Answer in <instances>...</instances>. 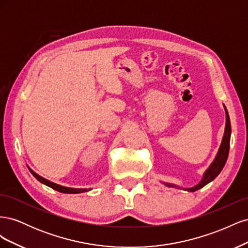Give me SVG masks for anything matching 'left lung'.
Listing matches in <instances>:
<instances>
[{"instance_id": "1", "label": "left lung", "mask_w": 248, "mask_h": 248, "mask_svg": "<svg viewBox=\"0 0 248 248\" xmlns=\"http://www.w3.org/2000/svg\"><path fill=\"white\" fill-rule=\"evenodd\" d=\"M224 110H226V128H224V133H223V138L221 140L220 147L218 149V152H217L214 160L212 161V163L210 164V167L206 170V171L202 175V178L201 181L193 187H190V188H183L187 191H197L199 189H201L202 187H204L205 185H207L208 183H210L211 181L219 175V172L221 171V170L223 169L224 164L227 162L228 156H229V150H230V140H231V122H230V117H229V112L224 107ZM164 185H167L168 187H176V188H181L175 184L171 183H163Z\"/></svg>"}]
</instances>
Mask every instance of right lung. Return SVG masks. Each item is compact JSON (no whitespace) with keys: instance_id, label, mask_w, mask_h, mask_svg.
<instances>
[{"instance_id":"add662e5","label":"right lung","mask_w":248,"mask_h":248,"mask_svg":"<svg viewBox=\"0 0 248 248\" xmlns=\"http://www.w3.org/2000/svg\"><path fill=\"white\" fill-rule=\"evenodd\" d=\"M29 170H30V171H31V174L37 180H38L39 182L43 183L44 185H46V186L50 187V188L55 189V190H57L59 192H63V193H81V192H86V191L91 190V188H89V189H87V188H70V187H65V186H62V185H59V184H56L54 182L49 181V180H47L46 178L39 176L38 174H36V172L33 170L30 169V168H29Z\"/></svg>"}]
</instances>
